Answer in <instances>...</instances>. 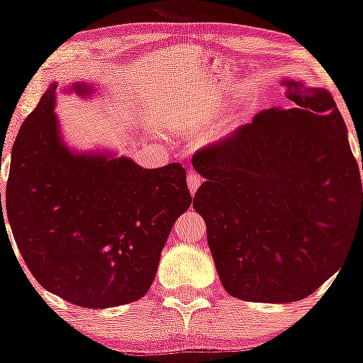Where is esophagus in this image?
Listing matches in <instances>:
<instances>
[{"label": "esophagus", "mask_w": 363, "mask_h": 363, "mask_svg": "<svg viewBox=\"0 0 363 363\" xmlns=\"http://www.w3.org/2000/svg\"><path fill=\"white\" fill-rule=\"evenodd\" d=\"M187 186H189L191 194H194L198 191V187L201 186V177L194 170H187Z\"/></svg>", "instance_id": "esophagus-1"}]
</instances>
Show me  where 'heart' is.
<instances>
[{"instance_id":"b5f03b06","label":"heart","mask_w":363,"mask_h":363,"mask_svg":"<svg viewBox=\"0 0 363 363\" xmlns=\"http://www.w3.org/2000/svg\"><path fill=\"white\" fill-rule=\"evenodd\" d=\"M193 124H194V126H199V124H201V123H199L198 119H194V121H193Z\"/></svg>"}]
</instances>
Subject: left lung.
I'll list each match as a JSON object with an SVG mask.
<instances>
[{"label":"left lung","mask_w":363,"mask_h":363,"mask_svg":"<svg viewBox=\"0 0 363 363\" xmlns=\"http://www.w3.org/2000/svg\"><path fill=\"white\" fill-rule=\"evenodd\" d=\"M286 107L193 158L205 182L193 206L223 289L249 302L311 295L363 242L360 170L331 94L283 78Z\"/></svg>","instance_id":"1"}]
</instances>
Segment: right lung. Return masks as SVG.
<instances>
[{
  "label": "right lung",
  "mask_w": 363,
  "mask_h": 363,
  "mask_svg": "<svg viewBox=\"0 0 363 363\" xmlns=\"http://www.w3.org/2000/svg\"><path fill=\"white\" fill-rule=\"evenodd\" d=\"M56 89L49 85L11 150L6 215L15 242L35 280L74 306L135 302L153 283L172 225L193 203L186 170L69 148L54 114ZM65 91L90 97L95 86L80 82Z\"/></svg>",
  "instance_id": "add662e5"
}]
</instances>
